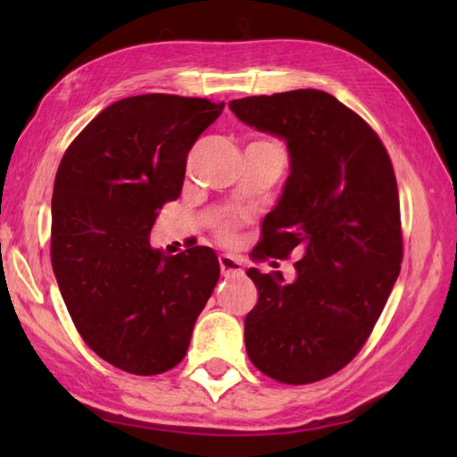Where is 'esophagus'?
Returning a JSON list of instances; mask_svg holds the SVG:
<instances>
[{
  "mask_svg": "<svg viewBox=\"0 0 457 457\" xmlns=\"http://www.w3.org/2000/svg\"><path fill=\"white\" fill-rule=\"evenodd\" d=\"M220 270H221V276H242L244 274V268H242V262L231 258V256H220Z\"/></svg>",
  "mask_w": 457,
  "mask_h": 457,
  "instance_id": "34e87169",
  "label": "esophagus"
}]
</instances>
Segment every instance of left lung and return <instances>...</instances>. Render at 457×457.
<instances>
[{
    "label": "left lung",
    "mask_w": 457,
    "mask_h": 457,
    "mask_svg": "<svg viewBox=\"0 0 457 457\" xmlns=\"http://www.w3.org/2000/svg\"><path fill=\"white\" fill-rule=\"evenodd\" d=\"M229 108L244 125L282 138L290 157L258 256L303 253L292 282L247 270L258 288L244 322L247 357L276 381H320L361 351L399 276L391 159L375 130L328 92L247 96Z\"/></svg>",
    "instance_id": "8db88e82"
}]
</instances>
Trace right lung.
I'll return each mask as SVG.
<instances>
[{
	"mask_svg": "<svg viewBox=\"0 0 457 457\" xmlns=\"http://www.w3.org/2000/svg\"><path fill=\"white\" fill-rule=\"evenodd\" d=\"M223 103L141 95L106 106L62 157L52 195V268L100 359L133 375L173 369L218 284L212 247L177 256L149 234L183 187L185 163Z\"/></svg>",
	"mask_w": 457,
	"mask_h": 457,
	"instance_id": "right-lung-1",
	"label": "right lung"
}]
</instances>
